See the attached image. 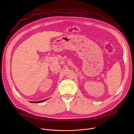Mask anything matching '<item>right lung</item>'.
I'll return each instance as SVG.
<instances>
[{
	"label": "right lung",
	"instance_id": "1",
	"mask_svg": "<svg viewBox=\"0 0 134 134\" xmlns=\"http://www.w3.org/2000/svg\"><path fill=\"white\" fill-rule=\"evenodd\" d=\"M46 100H47V99H46V100H42V101H37V102H32V101H30V102H31V103H41V102H42L46 101Z\"/></svg>",
	"mask_w": 134,
	"mask_h": 134
}]
</instances>
